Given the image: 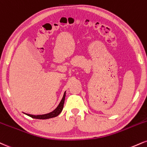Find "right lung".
Listing matches in <instances>:
<instances>
[{
    "label": "right lung",
    "instance_id": "1",
    "mask_svg": "<svg viewBox=\"0 0 147 147\" xmlns=\"http://www.w3.org/2000/svg\"><path fill=\"white\" fill-rule=\"evenodd\" d=\"M65 97H66V92H65L64 94H63V96L62 97V99L61 100L59 104L58 105L57 107H56L55 109H54L53 112L48 113V114H42V115H32L29 114H26V113H24V114L27 115V116H30V117L33 118H36V119H49V118H54L57 116L61 112L62 109L63 108V104H64V100H65Z\"/></svg>",
    "mask_w": 147,
    "mask_h": 147
}]
</instances>
